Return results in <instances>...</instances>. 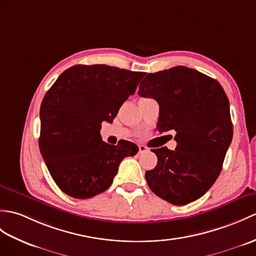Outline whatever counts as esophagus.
Masks as SVG:
<instances>
[{
  "mask_svg": "<svg viewBox=\"0 0 256 256\" xmlns=\"http://www.w3.org/2000/svg\"><path fill=\"white\" fill-rule=\"evenodd\" d=\"M138 150H140V154H142V152H148V148L144 145H140L138 146Z\"/></svg>",
  "mask_w": 256,
  "mask_h": 256,
  "instance_id": "esophagus-1",
  "label": "esophagus"
}]
</instances>
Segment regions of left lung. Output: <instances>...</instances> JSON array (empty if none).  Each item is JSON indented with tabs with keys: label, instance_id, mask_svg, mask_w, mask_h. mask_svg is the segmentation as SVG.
Wrapping results in <instances>:
<instances>
[{
	"label": "left lung",
	"instance_id": "8db88e82",
	"mask_svg": "<svg viewBox=\"0 0 256 256\" xmlns=\"http://www.w3.org/2000/svg\"><path fill=\"white\" fill-rule=\"evenodd\" d=\"M138 94L159 104L160 133L176 130V150H152L158 162L146 171L148 186L174 205L196 200L220 174L232 140L227 94L216 80L186 66L148 73Z\"/></svg>",
	"mask_w": 256,
	"mask_h": 256
}]
</instances>
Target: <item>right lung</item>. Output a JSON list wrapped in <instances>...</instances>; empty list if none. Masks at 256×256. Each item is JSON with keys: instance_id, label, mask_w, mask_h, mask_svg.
I'll return each mask as SVG.
<instances>
[{"instance_id": "obj_1", "label": "right lung", "mask_w": 256, "mask_h": 256, "mask_svg": "<svg viewBox=\"0 0 256 256\" xmlns=\"http://www.w3.org/2000/svg\"><path fill=\"white\" fill-rule=\"evenodd\" d=\"M144 75L104 64L74 65L46 92L39 148L62 192L80 200L104 192L122 160L138 154V147L128 140L106 144L100 130L104 121H114Z\"/></svg>"}]
</instances>
